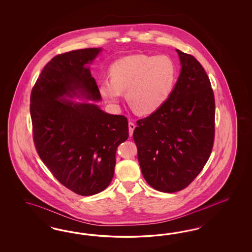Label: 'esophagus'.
Here are the masks:
<instances>
[{"instance_id":"obj_1","label":"esophagus","mask_w":252,"mask_h":252,"mask_svg":"<svg viewBox=\"0 0 252 252\" xmlns=\"http://www.w3.org/2000/svg\"><path fill=\"white\" fill-rule=\"evenodd\" d=\"M135 127H136V125H135L134 123H128V129H129V137H132V135H133V132H134V129H135Z\"/></svg>"}]
</instances>
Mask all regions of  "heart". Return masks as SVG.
Listing matches in <instances>:
<instances>
[{
  "mask_svg": "<svg viewBox=\"0 0 252 252\" xmlns=\"http://www.w3.org/2000/svg\"><path fill=\"white\" fill-rule=\"evenodd\" d=\"M110 80H102L99 91L111 104L119 103L122 92L138 115H150L167 100L176 79V67L164 55L136 54L115 62L109 68Z\"/></svg>",
  "mask_w": 252,
  "mask_h": 252,
  "instance_id": "1",
  "label": "heart"
}]
</instances>
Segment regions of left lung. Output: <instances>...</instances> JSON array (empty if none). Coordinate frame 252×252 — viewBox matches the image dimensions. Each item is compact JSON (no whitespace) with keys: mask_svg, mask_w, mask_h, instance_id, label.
Here are the masks:
<instances>
[{"mask_svg":"<svg viewBox=\"0 0 252 252\" xmlns=\"http://www.w3.org/2000/svg\"><path fill=\"white\" fill-rule=\"evenodd\" d=\"M181 72L163 105L137 121L133 138L147 183L174 193L198 176L213 151L215 100L211 81L200 63L176 50Z\"/></svg>","mask_w":252,"mask_h":252,"instance_id":"8db88e82","label":"left lung"}]
</instances>
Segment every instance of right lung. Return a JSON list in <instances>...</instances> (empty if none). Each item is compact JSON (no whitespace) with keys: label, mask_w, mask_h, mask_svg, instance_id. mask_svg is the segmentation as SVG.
Listing matches in <instances>:
<instances>
[{"label":"right lung","mask_w":252,"mask_h":252,"mask_svg":"<svg viewBox=\"0 0 252 252\" xmlns=\"http://www.w3.org/2000/svg\"><path fill=\"white\" fill-rule=\"evenodd\" d=\"M100 51L89 48L54 56L31 94L33 141L38 156L63 186L81 196L97 194L110 185L116 149L128 137L126 116L60 99L76 92L100 99L96 81L85 66Z\"/></svg>","instance_id":"add662e5"}]
</instances>
